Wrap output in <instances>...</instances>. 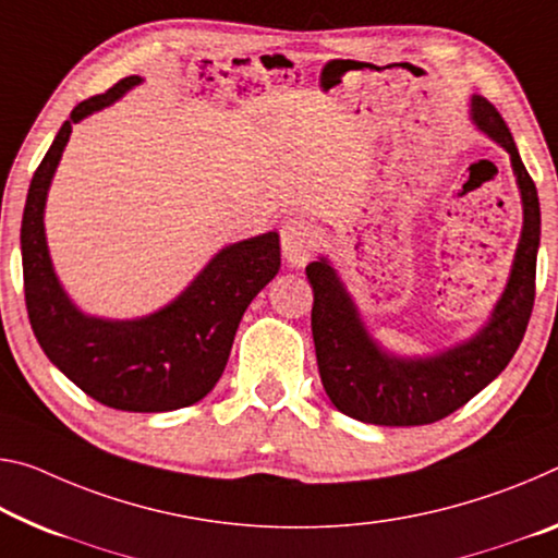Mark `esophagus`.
Instances as JSON below:
<instances>
[{
    "mask_svg": "<svg viewBox=\"0 0 558 558\" xmlns=\"http://www.w3.org/2000/svg\"><path fill=\"white\" fill-rule=\"evenodd\" d=\"M280 245H282V255L290 265H305L311 260L313 251L317 247V231L307 223V220H288L286 226L280 228Z\"/></svg>",
    "mask_w": 558,
    "mask_h": 558,
    "instance_id": "34e87169",
    "label": "esophagus"
}]
</instances>
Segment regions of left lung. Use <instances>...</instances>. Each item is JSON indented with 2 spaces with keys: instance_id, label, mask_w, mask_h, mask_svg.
Wrapping results in <instances>:
<instances>
[{
  "instance_id": "8db88e82",
  "label": "left lung",
  "mask_w": 558,
  "mask_h": 558,
  "mask_svg": "<svg viewBox=\"0 0 558 558\" xmlns=\"http://www.w3.org/2000/svg\"><path fill=\"white\" fill-rule=\"evenodd\" d=\"M476 126L507 148L524 203V231L514 268L489 325L466 344L427 360L387 357L367 338L355 305L325 260L305 268L313 288V340L317 369L330 402L342 414L385 427H417L445 420L497 377L524 340L536 295V251L542 235L536 185L501 113L474 96Z\"/></svg>"
}]
</instances>
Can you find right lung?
Returning <instances> with one entry per match:
<instances>
[{"label": "right lung", "mask_w": 558, "mask_h": 558, "mask_svg": "<svg viewBox=\"0 0 558 558\" xmlns=\"http://www.w3.org/2000/svg\"><path fill=\"white\" fill-rule=\"evenodd\" d=\"M138 82V76H126L76 104L34 171L22 216L24 303L44 355L78 390L113 410L171 412L203 400L223 375L245 307L280 268V238L265 233L228 245L179 300L144 320H99L69 303L44 238L51 175L74 123Z\"/></svg>", "instance_id": "right-lung-1"}]
</instances>
